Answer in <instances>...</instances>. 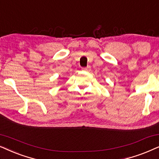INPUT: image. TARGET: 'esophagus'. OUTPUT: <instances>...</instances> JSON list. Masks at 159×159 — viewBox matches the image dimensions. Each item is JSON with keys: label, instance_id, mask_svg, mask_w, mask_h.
Here are the masks:
<instances>
[{"label": "esophagus", "instance_id": "obj_1", "mask_svg": "<svg viewBox=\"0 0 159 159\" xmlns=\"http://www.w3.org/2000/svg\"><path fill=\"white\" fill-rule=\"evenodd\" d=\"M90 68H91L90 66H87L86 67H83L82 70H84V71H89Z\"/></svg>", "mask_w": 159, "mask_h": 159}]
</instances>
